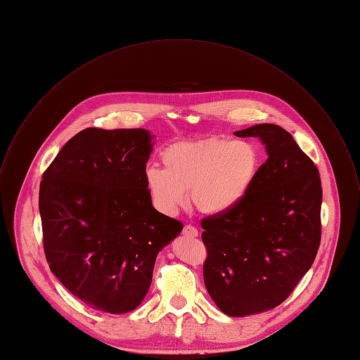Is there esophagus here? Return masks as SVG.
I'll list each match as a JSON object with an SVG mask.
<instances>
[{"mask_svg":"<svg viewBox=\"0 0 360 360\" xmlns=\"http://www.w3.org/2000/svg\"><path fill=\"white\" fill-rule=\"evenodd\" d=\"M183 235L184 236H188V238H197L198 236V231L197 228H194L193 225H186L183 228Z\"/></svg>","mask_w":360,"mask_h":360,"instance_id":"1","label":"esophagus"}]
</instances>
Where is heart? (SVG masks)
<instances>
[{
  "mask_svg": "<svg viewBox=\"0 0 360 360\" xmlns=\"http://www.w3.org/2000/svg\"><path fill=\"white\" fill-rule=\"evenodd\" d=\"M259 148L244 139L215 138L170 146L162 153V169L145 173L153 204L167 215L191 204L205 215H222L245 198L259 172Z\"/></svg>",
  "mask_w": 360,
  "mask_h": 360,
  "instance_id": "obj_1",
  "label": "heart"
}]
</instances>
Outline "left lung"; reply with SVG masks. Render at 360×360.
Instances as JSON below:
<instances>
[{
	"label": "left lung",
	"instance_id": "1",
	"mask_svg": "<svg viewBox=\"0 0 360 360\" xmlns=\"http://www.w3.org/2000/svg\"><path fill=\"white\" fill-rule=\"evenodd\" d=\"M268 152L245 198L201 221L204 282L217 306L243 317L279 306L311 266L321 240L323 190L314 162L275 124L235 132Z\"/></svg>",
	"mask_w": 360,
	"mask_h": 360
}]
</instances>
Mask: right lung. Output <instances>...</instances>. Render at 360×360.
<instances>
[{"instance_id": "right-lung-1", "label": "right lung", "mask_w": 360, "mask_h": 360, "mask_svg": "<svg viewBox=\"0 0 360 360\" xmlns=\"http://www.w3.org/2000/svg\"><path fill=\"white\" fill-rule=\"evenodd\" d=\"M152 135L85 128L43 173V248L51 272L88 306L120 314L143 300L158 252L183 224L158 212L146 188Z\"/></svg>"}]
</instances>
